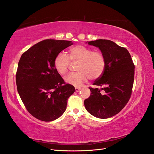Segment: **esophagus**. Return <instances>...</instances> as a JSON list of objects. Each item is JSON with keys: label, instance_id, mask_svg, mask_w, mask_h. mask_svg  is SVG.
<instances>
[{"label": "esophagus", "instance_id": "1", "mask_svg": "<svg viewBox=\"0 0 154 154\" xmlns=\"http://www.w3.org/2000/svg\"><path fill=\"white\" fill-rule=\"evenodd\" d=\"M80 89L81 88H80V87H75V91H76V92H79L80 91Z\"/></svg>", "mask_w": 154, "mask_h": 154}]
</instances>
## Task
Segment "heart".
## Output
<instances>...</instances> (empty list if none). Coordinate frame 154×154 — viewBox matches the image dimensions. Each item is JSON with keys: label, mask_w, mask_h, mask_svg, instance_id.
<instances>
[{"label": "heart", "mask_w": 154, "mask_h": 154, "mask_svg": "<svg viewBox=\"0 0 154 154\" xmlns=\"http://www.w3.org/2000/svg\"><path fill=\"white\" fill-rule=\"evenodd\" d=\"M69 57L63 53L57 54L54 60V66L60 74H66L71 61H79L76 72H71L65 76L66 83L74 86H80L88 78L94 80L103 74L106 65L104 55L99 51H93L83 45H76L70 49Z\"/></svg>", "instance_id": "1"}]
</instances>
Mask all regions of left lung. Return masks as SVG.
<instances>
[{
    "label": "left lung",
    "mask_w": 154,
    "mask_h": 154,
    "mask_svg": "<svg viewBox=\"0 0 154 154\" xmlns=\"http://www.w3.org/2000/svg\"><path fill=\"white\" fill-rule=\"evenodd\" d=\"M104 55L106 65L102 75L89 87L91 95L84 101L86 110L94 117L106 119L118 114L132 94L135 66L128 51L114 42L99 39L88 42Z\"/></svg>",
    "instance_id": "left-lung-1"
}]
</instances>
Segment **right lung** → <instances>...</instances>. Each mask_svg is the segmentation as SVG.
Returning <instances> with one entry per match:
<instances>
[{
    "label": "right lung",
    "instance_id": "add662e5",
    "mask_svg": "<svg viewBox=\"0 0 154 154\" xmlns=\"http://www.w3.org/2000/svg\"><path fill=\"white\" fill-rule=\"evenodd\" d=\"M72 44L71 41L44 40L21 56L16 73L17 91L27 111L36 119L52 122L66 110L75 88L65 83L54 68V60Z\"/></svg>",
    "mask_w": 154,
    "mask_h": 154
}]
</instances>
